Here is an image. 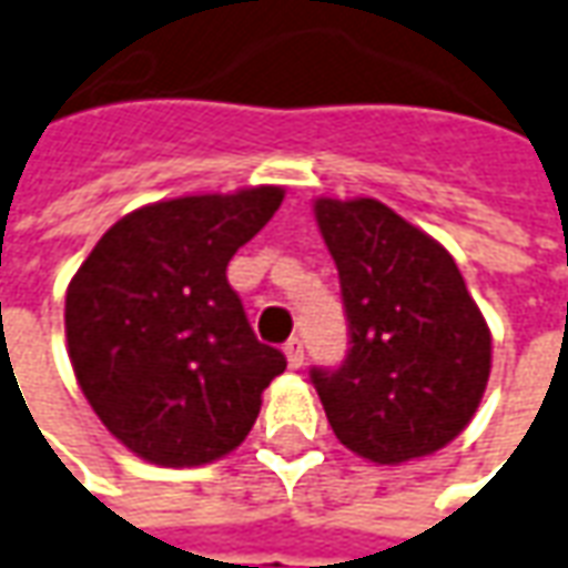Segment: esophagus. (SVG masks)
Listing matches in <instances>:
<instances>
[{
	"mask_svg": "<svg viewBox=\"0 0 568 568\" xmlns=\"http://www.w3.org/2000/svg\"><path fill=\"white\" fill-rule=\"evenodd\" d=\"M283 351H285V361H288L292 369H298V366L304 364V342H301V338H288Z\"/></svg>",
	"mask_w": 568,
	"mask_h": 568,
	"instance_id": "34e87169",
	"label": "esophagus"
}]
</instances>
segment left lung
<instances>
[{"label": "left lung", "mask_w": 568, "mask_h": 568, "mask_svg": "<svg viewBox=\"0 0 568 568\" xmlns=\"http://www.w3.org/2000/svg\"><path fill=\"white\" fill-rule=\"evenodd\" d=\"M348 316V357L311 382L335 438L373 463L454 442L491 373V333L454 257L376 199H316Z\"/></svg>", "instance_id": "1"}]
</instances>
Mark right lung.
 Returning <instances> with one entry per match:
<instances>
[{
	"instance_id": "obj_1",
	"label": "right lung",
	"mask_w": 568,
	"mask_h": 568,
	"mask_svg": "<svg viewBox=\"0 0 568 568\" xmlns=\"http://www.w3.org/2000/svg\"><path fill=\"white\" fill-rule=\"evenodd\" d=\"M280 186L145 204L108 230L64 298L73 373L105 429L158 466H202L245 442L285 369L226 283Z\"/></svg>"
}]
</instances>
